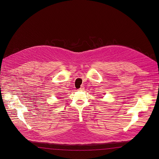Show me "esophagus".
Segmentation results:
<instances>
[{"mask_svg": "<svg viewBox=\"0 0 159 159\" xmlns=\"http://www.w3.org/2000/svg\"><path fill=\"white\" fill-rule=\"evenodd\" d=\"M85 89V87L84 86H81V87L79 89L80 91H84Z\"/></svg>", "mask_w": 159, "mask_h": 159, "instance_id": "esophagus-1", "label": "esophagus"}]
</instances>
